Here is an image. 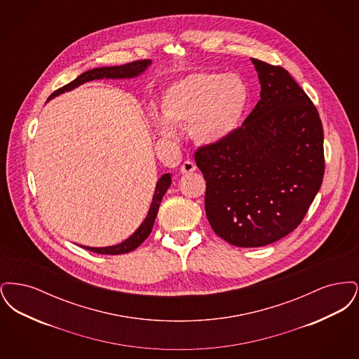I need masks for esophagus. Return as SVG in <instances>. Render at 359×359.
Here are the masks:
<instances>
[{
    "mask_svg": "<svg viewBox=\"0 0 359 359\" xmlns=\"http://www.w3.org/2000/svg\"><path fill=\"white\" fill-rule=\"evenodd\" d=\"M195 170H196V164H195L194 161H191V160L184 161V163L182 164V168H180L182 173H191V172H194Z\"/></svg>",
    "mask_w": 359,
    "mask_h": 359,
    "instance_id": "esophagus-1",
    "label": "esophagus"
}]
</instances>
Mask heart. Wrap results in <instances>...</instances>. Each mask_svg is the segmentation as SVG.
Masks as SVG:
<instances>
[{"instance_id":"heart-1","label":"heart","mask_w":359,"mask_h":359,"mask_svg":"<svg viewBox=\"0 0 359 359\" xmlns=\"http://www.w3.org/2000/svg\"><path fill=\"white\" fill-rule=\"evenodd\" d=\"M249 102V87L239 75L191 74L168 87L163 100L164 116H154V125L165 136L175 133V125H189L199 144L214 145L238 130Z\"/></svg>"}]
</instances>
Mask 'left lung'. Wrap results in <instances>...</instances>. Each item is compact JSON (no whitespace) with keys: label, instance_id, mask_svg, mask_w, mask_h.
<instances>
[{"label":"left lung","instance_id":"1","mask_svg":"<svg viewBox=\"0 0 359 359\" xmlns=\"http://www.w3.org/2000/svg\"><path fill=\"white\" fill-rule=\"evenodd\" d=\"M252 62L261 100L234 135L195 152L207 219L215 234L239 248L288 236L304 219L325 175L316 106L287 69Z\"/></svg>","mask_w":359,"mask_h":359}]
</instances>
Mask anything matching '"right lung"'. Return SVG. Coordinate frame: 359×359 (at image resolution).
Instances as JSON below:
<instances>
[{
	"label": "right lung",
	"instance_id": "obj_1",
	"mask_svg": "<svg viewBox=\"0 0 359 359\" xmlns=\"http://www.w3.org/2000/svg\"><path fill=\"white\" fill-rule=\"evenodd\" d=\"M151 65V60L148 59H142V60H136L132 63H126L123 66H114V67H101V69H88L83 74H81L76 79H74L72 82H69V85L63 86L60 88H57L56 91H53L50 97V100L53 98L55 95L63 93V91H69L72 90L76 86L82 85L88 81H94V79H102V78H133L138 75L140 72H142L144 69H147ZM171 175L165 173L163 175L157 184H156V189H154V199L152 203L149 207L148 215L145 217L144 222L140 224V227L137 229L136 231L126 239L123 241L120 245L116 246H107V248H88V246H82L90 252L98 253V255H123V253H129L132 250L137 249L145 239L148 238V236L152 231L154 227V219L158 211V207L161 203V199L164 196V194L167 192L168 187L171 186Z\"/></svg>",
	"mask_w": 359,
	"mask_h": 359
}]
</instances>
